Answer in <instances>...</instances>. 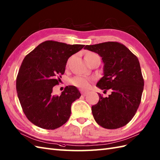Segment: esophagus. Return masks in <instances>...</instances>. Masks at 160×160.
Here are the masks:
<instances>
[{
	"instance_id": "obj_1",
	"label": "esophagus",
	"mask_w": 160,
	"mask_h": 160,
	"mask_svg": "<svg viewBox=\"0 0 160 160\" xmlns=\"http://www.w3.org/2000/svg\"><path fill=\"white\" fill-rule=\"evenodd\" d=\"M80 93H81V94H82V96H86L88 93V92H87V91H84L83 90H80Z\"/></svg>"
}]
</instances>
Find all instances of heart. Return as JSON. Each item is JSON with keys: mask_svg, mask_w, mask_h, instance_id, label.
<instances>
[{"mask_svg": "<svg viewBox=\"0 0 160 160\" xmlns=\"http://www.w3.org/2000/svg\"><path fill=\"white\" fill-rule=\"evenodd\" d=\"M84 59L87 61L88 64L93 62L95 60H100L99 56L97 53L93 52H88L84 55ZM92 79L89 78L78 76L74 77L70 80V82L73 84V86L80 88L82 89H87L90 87V84Z\"/></svg>", "mask_w": 160, "mask_h": 160, "instance_id": "obj_1", "label": "heart"}]
</instances>
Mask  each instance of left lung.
I'll return each mask as SVG.
<instances>
[{
	"label": "left lung",
	"instance_id": "1",
	"mask_svg": "<svg viewBox=\"0 0 160 160\" xmlns=\"http://www.w3.org/2000/svg\"><path fill=\"white\" fill-rule=\"evenodd\" d=\"M85 49L102 57L104 76L97 87L111 94L91 107L93 118L102 127L115 129L124 127L134 117L140 106L144 89L140 62L127 47L118 42H106L86 45Z\"/></svg>",
	"mask_w": 160,
	"mask_h": 160
}]
</instances>
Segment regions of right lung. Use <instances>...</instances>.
I'll use <instances>...</instances> for the list:
<instances>
[{"label":"right lung","instance_id":"add662e5","mask_svg":"<svg viewBox=\"0 0 160 160\" xmlns=\"http://www.w3.org/2000/svg\"><path fill=\"white\" fill-rule=\"evenodd\" d=\"M84 47L47 40L22 60L16 91L24 113L37 127L53 130L69 119L71 104L80 93L76 87L67 86L60 96H53V87L59 84L69 58Z\"/></svg>","mask_w":160,"mask_h":160}]
</instances>
